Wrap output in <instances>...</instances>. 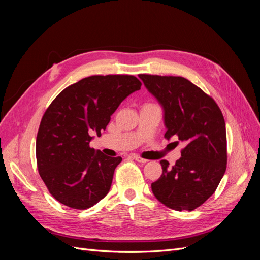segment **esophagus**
I'll list each match as a JSON object with an SVG mask.
<instances>
[{"instance_id": "34e87169", "label": "esophagus", "mask_w": 260, "mask_h": 260, "mask_svg": "<svg viewBox=\"0 0 260 260\" xmlns=\"http://www.w3.org/2000/svg\"><path fill=\"white\" fill-rule=\"evenodd\" d=\"M132 158L135 159V160H137L138 162H141V164H145V162L148 161L147 159H144V158H142V157H140V156H138V155H133Z\"/></svg>"}]
</instances>
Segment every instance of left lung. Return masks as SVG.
Returning <instances> with one entry per match:
<instances>
[{
  "instance_id": "1",
  "label": "left lung",
  "mask_w": 260,
  "mask_h": 260,
  "mask_svg": "<svg viewBox=\"0 0 260 260\" xmlns=\"http://www.w3.org/2000/svg\"><path fill=\"white\" fill-rule=\"evenodd\" d=\"M164 109L165 138L185 144L180 159L152 183L155 198L178 211L194 210L215 193L226 168L223 115L214 99L183 77L139 75Z\"/></svg>"
}]
</instances>
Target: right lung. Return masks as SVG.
<instances>
[{"label":"right lung","instance_id":"right-lung-1","mask_svg":"<svg viewBox=\"0 0 260 260\" xmlns=\"http://www.w3.org/2000/svg\"><path fill=\"white\" fill-rule=\"evenodd\" d=\"M141 85L135 76H91L55 98L36 142L39 174L55 200L86 209L105 198L122 158L90 147L92 136H101L121 102Z\"/></svg>","mask_w":260,"mask_h":260}]
</instances>
